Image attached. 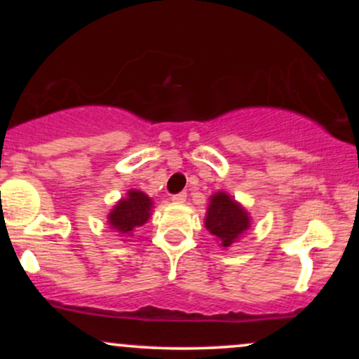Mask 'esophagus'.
<instances>
[{"label":"esophagus","mask_w":359,"mask_h":359,"mask_svg":"<svg viewBox=\"0 0 359 359\" xmlns=\"http://www.w3.org/2000/svg\"><path fill=\"white\" fill-rule=\"evenodd\" d=\"M172 201H174L175 204H184L185 201H187V192L175 194V196H172Z\"/></svg>","instance_id":"obj_1"}]
</instances>
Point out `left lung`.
Returning <instances> with one entry per match:
<instances>
[{"mask_svg":"<svg viewBox=\"0 0 359 359\" xmlns=\"http://www.w3.org/2000/svg\"><path fill=\"white\" fill-rule=\"evenodd\" d=\"M205 228L222 243V246H231V243L250 228V217L228 194L217 192L211 197Z\"/></svg>","mask_w":359,"mask_h":359,"instance_id":"left-lung-1","label":"left lung"}]
</instances>
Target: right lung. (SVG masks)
<instances>
[{
    "label": "right lung",
    "mask_w": 359,
    "mask_h": 359,
    "mask_svg": "<svg viewBox=\"0 0 359 359\" xmlns=\"http://www.w3.org/2000/svg\"><path fill=\"white\" fill-rule=\"evenodd\" d=\"M151 199L140 191H130L126 199H121L116 208L109 212V224L119 233L126 234L133 231L137 226L145 224L150 217Z\"/></svg>",
    "instance_id": "add662e5"
}]
</instances>
